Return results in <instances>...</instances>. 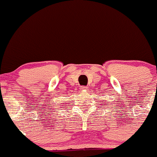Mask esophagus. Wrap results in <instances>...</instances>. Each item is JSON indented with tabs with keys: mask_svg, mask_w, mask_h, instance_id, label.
I'll use <instances>...</instances> for the list:
<instances>
[{
	"mask_svg": "<svg viewBox=\"0 0 157 157\" xmlns=\"http://www.w3.org/2000/svg\"><path fill=\"white\" fill-rule=\"evenodd\" d=\"M87 89V87H85V86H83V87H80V90H81L82 91H85Z\"/></svg>",
	"mask_w": 157,
	"mask_h": 157,
	"instance_id": "esophagus-1",
	"label": "esophagus"
}]
</instances>
